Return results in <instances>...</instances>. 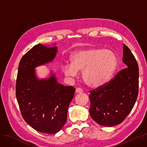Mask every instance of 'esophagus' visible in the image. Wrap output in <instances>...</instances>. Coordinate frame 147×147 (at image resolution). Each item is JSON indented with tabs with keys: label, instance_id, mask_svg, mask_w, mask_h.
Wrapping results in <instances>:
<instances>
[{
	"label": "esophagus",
	"instance_id": "34e87169",
	"mask_svg": "<svg viewBox=\"0 0 147 147\" xmlns=\"http://www.w3.org/2000/svg\"><path fill=\"white\" fill-rule=\"evenodd\" d=\"M76 93H82L83 92V90L80 88H78L76 89V91H75Z\"/></svg>",
	"mask_w": 147,
	"mask_h": 147
}]
</instances>
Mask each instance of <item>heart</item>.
<instances>
[{"label": "heart", "instance_id": "obj_1", "mask_svg": "<svg viewBox=\"0 0 147 147\" xmlns=\"http://www.w3.org/2000/svg\"><path fill=\"white\" fill-rule=\"evenodd\" d=\"M70 64L62 66L67 77H75L77 71L82 70L83 82L91 88L103 85L112 76L117 65L115 53L100 48H90L73 53L70 57Z\"/></svg>", "mask_w": 147, "mask_h": 147}]
</instances>
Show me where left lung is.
<instances>
[{
  "instance_id": "obj_1",
  "label": "left lung",
  "mask_w": 147,
  "mask_h": 147,
  "mask_svg": "<svg viewBox=\"0 0 147 147\" xmlns=\"http://www.w3.org/2000/svg\"><path fill=\"white\" fill-rule=\"evenodd\" d=\"M120 70L103 85L90 91L91 118L100 125L113 126L122 123L134 106L139 92V66L130 49L123 44Z\"/></svg>"
}]
</instances>
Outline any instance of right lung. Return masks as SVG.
<instances>
[{"mask_svg": "<svg viewBox=\"0 0 147 147\" xmlns=\"http://www.w3.org/2000/svg\"><path fill=\"white\" fill-rule=\"evenodd\" d=\"M57 47L34 46L22 57L16 83V96L25 121L44 134L59 132L67 121L69 105L75 94L74 86L57 83L54 75L38 80L34 68L51 61Z\"/></svg>", "mask_w": 147, "mask_h": 147, "instance_id": "obj_1", "label": "right lung"}]
</instances>
